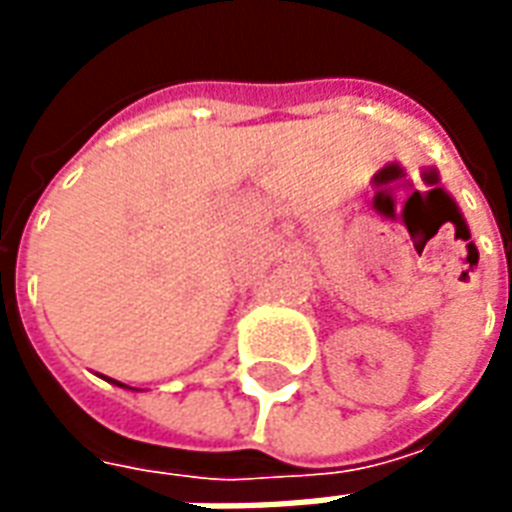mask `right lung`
<instances>
[{"label": "right lung", "instance_id": "add662e5", "mask_svg": "<svg viewBox=\"0 0 512 512\" xmlns=\"http://www.w3.org/2000/svg\"><path fill=\"white\" fill-rule=\"evenodd\" d=\"M112 384H117V386H123V384H120V381H112Z\"/></svg>", "mask_w": 512, "mask_h": 512}]
</instances>
